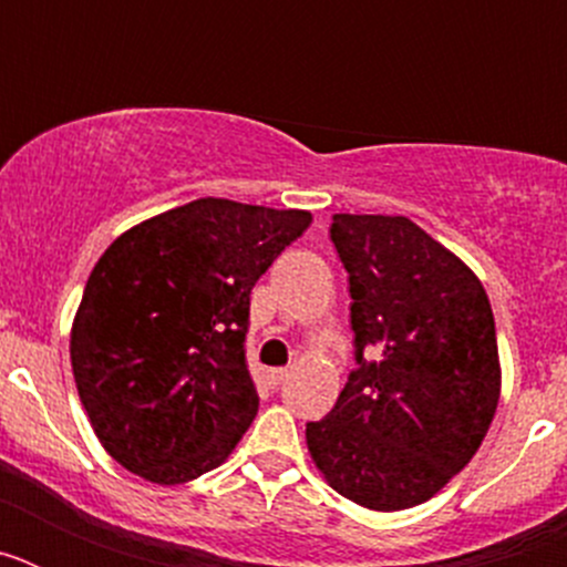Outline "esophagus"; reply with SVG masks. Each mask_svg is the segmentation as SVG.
<instances>
[{"instance_id": "1", "label": "esophagus", "mask_w": 567, "mask_h": 567, "mask_svg": "<svg viewBox=\"0 0 567 567\" xmlns=\"http://www.w3.org/2000/svg\"><path fill=\"white\" fill-rule=\"evenodd\" d=\"M267 378H269V383H272V385H280L284 380L289 378V369H269Z\"/></svg>"}]
</instances>
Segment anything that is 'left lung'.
<instances>
[{
  "mask_svg": "<svg viewBox=\"0 0 567 567\" xmlns=\"http://www.w3.org/2000/svg\"><path fill=\"white\" fill-rule=\"evenodd\" d=\"M358 369L307 423L318 471L372 511L432 499L477 454L499 403L494 312L463 260L403 215H332Z\"/></svg>",
  "mask_w": 567,
  "mask_h": 567,
  "instance_id": "obj_1",
  "label": "left lung"
}]
</instances>
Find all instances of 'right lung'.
Here are the masks:
<instances>
[{"mask_svg": "<svg viewBox=\"0 0 567 567\" xmlns=\"http://www.w3.org/2000/svg\"><path fill=\"white\" fill-rule=\"evenodd\" d=\"M312 213L198 198L104 249L70 332L79 398L104 452L155 485L202 477L258 412L249 292Z\"/></svg>", "mask_w": 567, "mask_h": 567, "instance_id": "obj_1", "label": "right lung"}]
</instances>
